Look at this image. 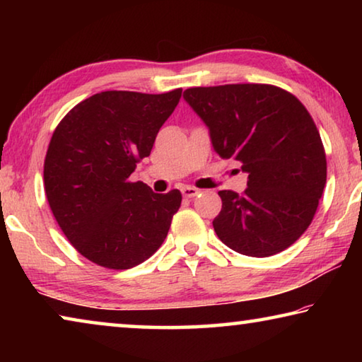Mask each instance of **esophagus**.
<instances>
[{"label":"esophagus","mask_w":362,"mask_h":362,"mask_svg":"<svg viewBox=\"0 0 362 362\" xmlns=\"http://www.w3.org/2000/svg\"><path fill=\"white\" fill-rule=\"evenodd\" d=\"M198 193H199V189L196 187H189V185L182 187V194L185 196V198H194Z\"/></svg>","instance_id":"1"}]
</instances>
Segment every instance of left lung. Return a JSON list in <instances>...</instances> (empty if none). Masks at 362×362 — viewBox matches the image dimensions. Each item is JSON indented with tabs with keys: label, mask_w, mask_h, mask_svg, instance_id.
<instances>
[{
	"label": "left lung",
	"mask_w": 362,
	"mask_h": 362,
	"mask_svg": "<svg viewBox=\"0 0 362 362\" xmlns=\"http://www.w3.org/2000/svg\"><path fill=\"white\" fill-rule=\"evenodd\" d=\"M185 100L211 131L220 158L249 174L240 194L222 189L220 241L249 257L292 246L313 220L327 179L326 151L308 110L273 84L189 88Z\"/></svg>",
	"instance_id": "8db88e82"
}]
</instances>
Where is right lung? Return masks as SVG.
<instances>
[{
  "instance_id": "1",
  "label": "right lung",
  "mask_w": 362,
  "mask_h": 362,
  "mask_svg": "<svg viewBox=\"0 0 362 362\" xmlns=\"http://www.w3.org/2000/svg\"><path fill=\"white\" fill-rule=\"evenodd\" d=\"M180 97V88L103 90L73 107L54 131L45 158L47 203L66 240L95 265L132 268L166 240L182 193H153L129 177Z\"/></svg>"
}]
</instances>
